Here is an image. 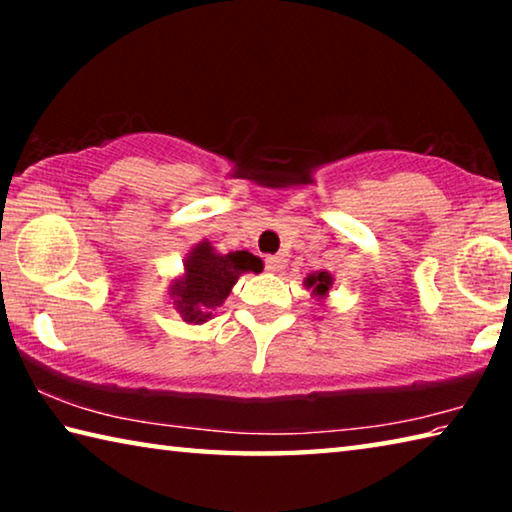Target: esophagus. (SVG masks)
I'll return each instance as SVG.
<instances>
[{
	"mask_svg": "<svg viewBox=\"0 0 512 512\" xmlns=\"http://www.w3.org/2000/svg\"><path fill=\"white\" fill-rule=\"evenodd\" d=\"M284 262H287V259H284L282 255H268L266 257V268L271 273H280L284 268Z\"/></svg>",
	"mask_w": 512,
	"mask_h": 512,
	"instance_id": "1",
	"label": "esophagus"
}]
</instances>
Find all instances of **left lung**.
Returning <instances> with one entry per match:
<instances>
[{
    "label": "left lung",
    "instance_id": "8db88e82",
    "mask_svg": "<svg viewBox=\"0 0 512 512\" xmlns=\"http://www.w3.org/2000/svg\"><path fill=\"white\" fill-rule=\"evenodd\" d=\"M305 289L311 291V298H316L318 305H325L329 291L334 287V275L329 271H314L305 277Z\"/></svg>",
    "mask_w": 512,
    "mask_h": 512
}]
</instances>
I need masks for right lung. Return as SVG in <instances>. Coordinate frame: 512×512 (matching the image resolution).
Masks as SVG:
<instances>
[{"label":"right lung","mask_w":512,"mask_h":512,"mask_svg":"<svg viewBox=\"0 0 512 512\" xmlns=\"http://www.w3.org/2000/svg\"><path fill=\"white\" fill-rule=\"evenodd\" d=\"M262 268V259L248 250L223 255L203 239L189 248L183 273L171 280L169 300L187 325L207 323L230 296L239 277L250 271L259 273Z\"/></svg>","instance_id":"add662e5"}]
</instances>
